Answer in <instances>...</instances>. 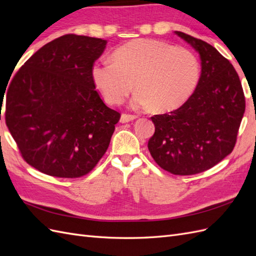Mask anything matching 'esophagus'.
<instances>
[{
  "label": "esophagus",
  "instance_id": "obj_1",
  "mask_svg": "<svg viewBox=\"0 0 256 256\" xmlns=\"http://www.w3.org/2000/svg\"><path fill=\"white\" fill-rule=\"evenodd\" d=\"M136 118V115H131V114H127V113H124L120 116V122H129L131 120H134Z\"/></svg>",
  "mask_w": 256,
  "mask_h": 256
}]
</instances>
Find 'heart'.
<instances>
[{
    "mask_svg": "<svg viewBox=\"0 0 256 256\" xmlns=\"http://www.w3.org/2000/svg\"><path fill=\"white\" fill-rule=\"evenodd\" d=\"M92 78L111 104H120L134 88L131 104L154 106L158 112L177 109L187 102L200 79L198 60L190 50L154 40H136L120 46L113 58L95 62Z\"/></svg>",
    "mask_w": 256,
    "mask_h": 256,
    "instance_id": "1",
    "label": "heart"
}]
</instances>
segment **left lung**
Segmentation results:
<instances>
[{
  "mask_svg": "<svg viewBox=\"0 0 256 256\" xmlns=\"http://www.w3.org/2000/svg\"><path fill=\"white\" fill-rule=\"evenodd\" d=\"M200 58L194 92L180 108L154 115L148 150L161 168L174 175H193L214 166L233 152L246 110L235 68L212 44L175 30Z\"/></svg>",
  "mask_w": 256,
  "mask_h": 256,
  "instance_id": "left-lung-1",
  "label": "left lung"
}]
</instances>
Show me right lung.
<instances>
[{"label": "right lung", "instance_id": "add662e5", "mask_svg": "<svg viewBox=\"0 0 256 256\" xmlns=\"http://www.w3.org/2000/svg\"><path fill=\"white\" fill-rule=\"evenodd\" d=\"M106 44L102 38L60 36L14 76L6 125L23 160L44 174L86 175L109 147L120 113L104 104L92 78Z\"/></svg>", "mask_w": 256, "mask_h": 256}]
</instances>
